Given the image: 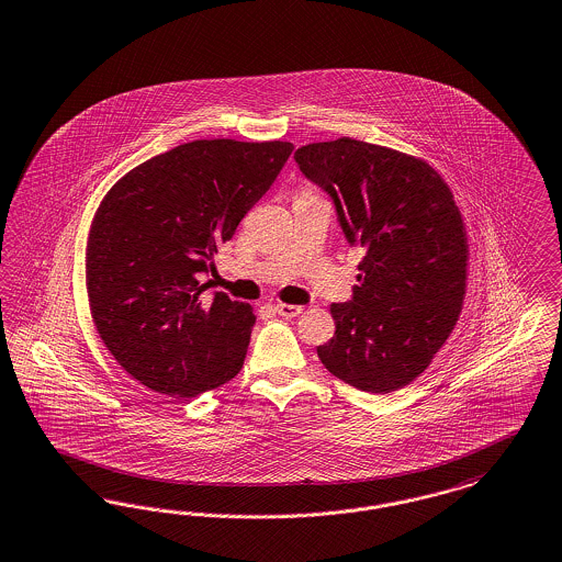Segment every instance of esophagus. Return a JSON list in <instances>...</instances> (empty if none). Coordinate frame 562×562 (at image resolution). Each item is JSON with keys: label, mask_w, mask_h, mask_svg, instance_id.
Wrapping results in <instances>:
<instances>
[{"label": "esophagus", "mask_w": 562, "mask_h": 562, "mask_svg": "<svg viewBox=\"0 0 562 562\" xmlns=\"http://www.w3.org/2000/svg\"><path fill=\"white\" fill-rule=\"evenodd\" d=\"M276 312L282 317H296V315L303 314V307L301 305H289V303H278Z\"/></svg>", "instance_id": "34e87169"}]
</instances>
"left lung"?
<instances>
[{"instance_id":"1","label":"left lung","mask_w":562,"mask_h":562,"mask_svg":"<svg viewBox=\"0 0 562 562\" xmlns=\"http://www.w3.org/2000/svg\"><path fill=\"white\" fill-rule=\"evenodd\" d=\"M337 206L351 245L366 248L349 303H335V337L317 347L330 374L366 393L418 379L464 303L469 240L446 180L423 158L353 137L294 153Z\"/></svg>"}]
</instances>
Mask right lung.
<instances>
[{
    "label": "right lung",
    "mask_w": 562,
    "mask_h": 562,
    "mask_svg": "<svg viewBox=\"0 0 562 562\" xmlns=\"http://www.w3.org/2000/svg\"><path fill=\"white\" fill-rule=\"evenodd\" d=\"M291 142L196 139L114 183L91 222L86 286L98 335L144 386L178 400L232 381L255 314L201 273L292 153Z\"/></svg>",
    "instance_id": "1"
}]
</instances>
